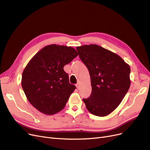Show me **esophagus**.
Segmentation results:
<instances>
[{
    "instance_id": "34e87169",
    "label": "esophagus",
    "mask_w": 150,
    "mask_h": 150,
    "mask_svg": "<svg viewBox=\"0 0 150 150\" xmlns=\"http://www.w3.org/2000/svg\"><path fill=\"white\" fill-rule=\"evenodd\" d=\"M76 86L77 89H79V83H77V84H76Z\"/></svg>"
}]
</instances>
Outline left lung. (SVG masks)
<instances>
[{
  "instance_id": "left-lung-1",
  "label": "left lung",
  "mask_w": 150,
  "mask_h": 150,
  "mask_svg": "<svg viewBox=\"0 0 150 150\" xmlns=\"http://www.w3.org/2000/svg\"><path fill=\"white\" fill-rule=\"evenodd\" d=\"M81 60L87 67L92 92L83 101L87 110L98 116L110 115L128 91L130 67L117 54L96 44L77 47Z\"/></svg>"
}]
</instances>
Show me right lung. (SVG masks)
Masks as SVG:
<instances>
[{
	"label": "right lung",
	"instance_id": "right-lung-1",
	"mask_svg": "<svg viewBox=\"0 0 150 150\" xmlns=\"http://www.w3.org/2000/svg\"><path fill=\"white\" fill-rule=\"evenodd\" d=\"M78 56L72 47L51 44L31 59L22 75V87L28 100L45 115L61 111L76 86L69 83L64 66Z\"/></svg>",
	"mask_w": 150,
	"mask_h": 150
}]
</instances>
